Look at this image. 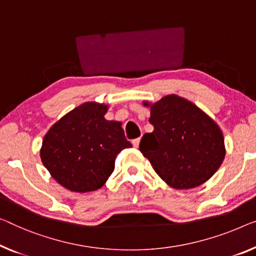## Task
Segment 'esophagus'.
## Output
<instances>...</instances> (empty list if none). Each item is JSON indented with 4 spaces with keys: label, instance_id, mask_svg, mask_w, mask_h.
I'll list each match as a JSON object with an SVG mask.
<instances>
[{
    "label": "esophagus",
    "instance_id": "34e87169",
    "mask_svg": "<svg viewBox=\"0 0 256 256\" xmlns=\"http://www.w3.org/2000/svg\"><path fill=\"white\" fill-rule=\"evenodd\" d=\"M139 144H140V138H136V139L132 140V144L134 147H139Z\"/></svg>",
    "mask_w": 256,
    "mask_h": 256
}]
</instances>
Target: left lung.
<instances>
[{
  "instance_id": "left-lung-1",
  "label": "left lung",
  "mask_w": 256,
  "mask_h": 256,
  "mask_svg": "<svg viewBox=\"0 0 256 256\" xmlns=\"http://www.w3.org/2000/svg\"><path fill=\"white\" fill-rule=\"evenodd\" d=\"M150 108L152 133H144L139 150L155 172L177 190L198 188L212 177L226 156L222 130L192 102L171 94Z\"/></svg>"
}]
</instances>
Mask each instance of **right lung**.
Masks as SVG:
<instances>
[{"mask_svg":"<svg viewBox=\"0 0 256 256\" xmlns=\"http://www.w3.org/2000/svg\"><path fill=\"white\" fill-rule=\"evenodd\" d=\"M108 106L85 102L48 130L40 158L52 177L72 192L101 188L115 169L116 156L132 144L122 123L106 120Z\"/></svg>","mask_w":256,"mask_h":256,"instance_id":"add662e5","label":"right lung"}]
</instances>
